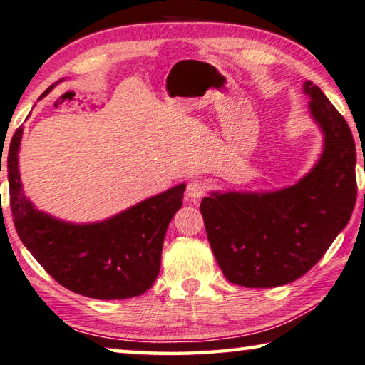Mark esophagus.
Returning a JSON list of instances; mask_svg holds the SVG:
<instances>
[{
	"mask_svg": "<svg viewBox=\"0 0 365 365\" xmlns=\"http://www.w3.org/2000/svg\"><path fill=\"white\" fill-rule=\"evenodd\" d=\"M206 192H207L206 183L201 182V180H192L187 185V196H188V198H192L193 201L203 198Z\"/></svg>",
	"mask_w": 365,
	"mask_h": 365,
	"instance_id": "1",
	"label": "esophagus"
}]
</instances>
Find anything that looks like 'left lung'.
Segmentation results:
<instances>
[{"mask_svg":"<svg viewBox=\"0 0 365 365\" xmlns=\"http://www.w3.org/2000/svg\"><path fill=\"white\" fill-rule=\"evenodd\" d=\"M310 113L325 135L307 175L271 193H211L201 201L207 240L237 286L276 287L299 279L325 255L356 205V144L322 89L304 84Z\"/></svg>","mask_w":365,"mask_h":365,"instance_id":"left-lung-1","label":"left lung"}]
</instances>
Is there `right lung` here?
I'll list each match as a JSON object with an SVG mask.
<instances>
[{
	"mask_svg": "<svg viewBox=\"0 0 365 365\" xmlns=\"http://www.w3.org/2000/svg\"><path fill=\"white\" fill-rule=\"evenodd\" d=\"M21 138L22 126L9 144L8 178L14 227L27 250L56 282L81 296L115 300L146 292L158 279L165 230L182 207L185 183L107 221L63 222L36 210L22 192L17 169Z\"/></svg>",
	"mask_w": 365,
	"mask_h": 365,
	"instance_id": "right-lung-1",
	"label": "right lung"
}]
</instances>
